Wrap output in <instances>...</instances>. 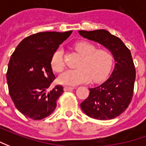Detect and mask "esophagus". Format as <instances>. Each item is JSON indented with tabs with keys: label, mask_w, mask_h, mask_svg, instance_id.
<instances>
[{
	"label": "esophagus",
	"mask_w": 146,
	"mask_h": 146,
	"mask_svg": "<svg viewBox=\"0 0 146 146\" xmlns=\"http://www.w3.org/2000/svg\"><path fill=\"white\" fill-rule=\"evenodd\" d=\"M73 87H69V86H64V91H68V90H73Z\"/></svg>",
	"instance_id": "esophagus-1"
}]
</instances>
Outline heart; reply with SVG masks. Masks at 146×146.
<instances>
[{
  "instance_id": "obj_1",
  "label": "heart",
  "mask_w": 146,
  "mask_h": 146,
  "mask_svg": "<svg viewBox=\"0 0 146 146\" xmlns=\"http://www.w3.org/2000/svg\"><path fill=\"white\" fill-rule=\"evenodd\" d=\"M75 49L82 58L78 69H69L58 78L59 82L64 86H75L94 81H100L108 75L113 64V56L108 49H97L94 43L82 41L75 44ZM51 65L52 69L60 73L64 69V64L62 58V50L57 49L53 54Z\"/></svg>"
}]
</instances>
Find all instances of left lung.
Masks as SVG:
<instances>
[{"label": "left lung", "mask_w": 146, "mask_h": 146, "mask_svg": "<svg viewBox=\"0 0 146 146\" xmlns=\"http://www.w3.org/2000/svg\"><path fill=\"white\" fill-rule=\"evenodd\" d=\"M78 33L109 50L115 62L106 82L89 89L90 94L81 103V108L86 115L96 119L115 118L127 109L133 98L136 70L131 52L120 38L106 30L79 31Z\"/></svg>", "instance_id": "obj_1"}]
</instances>
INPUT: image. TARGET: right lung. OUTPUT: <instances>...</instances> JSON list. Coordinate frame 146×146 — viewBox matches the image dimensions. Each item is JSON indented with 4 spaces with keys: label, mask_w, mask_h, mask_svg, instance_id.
I'll return each mask as SVG.
<instances>
[{
    "label": "right lung",
    "mask_w": 146,
    "mask_h": 146,
    "mask_svg": "<svg viewBox=\"0 0 146 146\" xmlns=\"http://www.w3.org/2000/svg\"><path fill=\"white\" fill-rule=\"evenodd\" d=\"M71 33L34 34L22 40L12 54L6 73L9 92L16 108L25 116L38 120L55 111L64 90L61 86L48 90L55 79L51 60Z\"/></svg>",
    "instance_id": "1"
}]
</instances>
